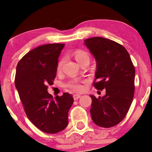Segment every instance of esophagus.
Wrapping results in <instances>:
<instances>
[{"instance_id":"34e87169","label":"esophagus","mask_w":152,"mask_h":152,"mask_svg":"<svg viewBox=\"0 0 152 152\" xmlns=\"http://www.w3.org/2000/svg\"><path fill=\"white\" fill-rule=\"evenodd\" d=\"M73 96H74V100H78V99L81 97V95H79V94H74Z\"/></svg>"}]
</instances>
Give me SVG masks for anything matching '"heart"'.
Masks as SVG:
<instances>
[{
    "label": "heart",
    "mask_w": 152,
    "mask_h": 152,
    "mask_svg": "<svg viewBox=\"0 0 152 152\" xmlns=\"http://www.w3.org/2000/svg\"><path fill=\"white\" fill-rule=\"evenodd\" d=\"M74 57L76 58V60L79 63H81L82 61L84 60L86 58H89V56H88V54L87 53L86 51L83 50H76V51L74 52ZM63 64H64V59H61L59 61L58 64H57V70L60 71L61 69ZM67 86L69 88H71L72 90H74V91L76 92H80L82 91L84 88V86L82 83H79L78 81H74V82H71V83L67 85Z\"/></svg>",
    "instance_id": "obj_1"
}]
</instances>
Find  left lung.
Here are the masks:
<instances>
[{
	"label": "left lung",
	"instance_id": "8db88e82",
	"mask_svg": "<svg viewBox=\"0 0 152 152\" xmlns=\"http://www.w3.org/2000/svg\"><path fill=\"white\" fill-rule=\"evenodd\" d=\"M96 61L94 86L106 89L104 96L92 99L91 116L98 126L110 128L124 118L133 101L135 68L126 48L112 40L102 37L84 41Z\"/></svg>",
	"mask_w": 152,
	"mask_h": 152
}]
</instances>
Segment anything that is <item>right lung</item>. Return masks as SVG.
<instances>
[{
  "instance_id": "obj_1",
  "label": "right lung",
  "mask_w": 152,
  "mask_h": 152,
  "mask_svg": "<svg viewBox=\"0 0 152 152\" xmlns=\"http://www.w3.org/2000/svg\"><path fill=\"white\" fill-rule=\"evenodd\" d=\"M65 44L50 43L30 50L17 64L15 85L28 118L40 130L56 134L67 126L74 102L64 93L53 98L48 93L56 76L58 58Z\"/></svg>"
}]
</instances>
